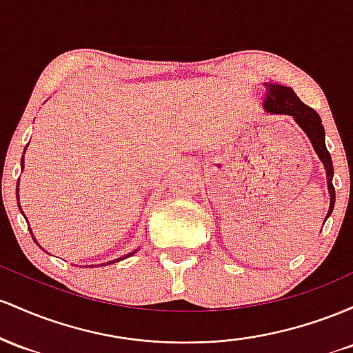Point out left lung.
Returning <instances> with one entry per match:
<instances>
[{
    "mask_svg": "<svg viewBox=\"0 0 353 353\" xmlns=\"http://www.w3.org/2000/svg\"><path fill=\"white\" fill-rule=\"evenodd\" d=\"M265 94H263V110L272 114H288L294 118L296 125L302 128V132L307 134L310 140L312 146H314L316 157L322 161L323 168H325L327 175V187L328 195H330V207H328V213L325 216V221L328 216L334 212L335 205V188L332 183L334 178V165H332V157L328 153L325 146V130H323L322 120H320L319 113L314 108L307 106L305 103L300 101L296 97L295 91L290 86L276 85V83H263ZM323 221V223H325Z\"/></svg>",
    "mask_w": 353,
    "mask_h": 353,
    "instance_id": "8db88e82",
    "label": "left lung"
}]
</instances>
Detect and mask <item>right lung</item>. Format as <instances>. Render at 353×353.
<instances>
[{"label":"right lung","mask_w":353,"mask_h":353,"mask_svg":"<svg viewBox=\"0 0 353 353\" xmlns=\"http://www.w3.org/2000/svg\"><path fill=\"white\" fill-rule=\"evenodd\" d=\"M25 152H26V148H25ZM25 152H23V157H21V168H25ZM19 187V180H18V185H17V198H18V201H19V195H18V188ZM18 207H19V210H21V205H19L18 203ZM21 213H23V210H21ZM23 216H25V213H23ZM25 219H26V216H25ZM28 221V220H26ZM28 228H30V233H31V236H33V240H34V243H37L38 245V247L39 248H41V250H45V248H43L41 247V245H39L38 243V240L37 239H34V235H33V232H31V227H28ZM46 252V250H45ZM138 252V248H137V250H133V252H130V253H126V255L125 256H120V259H117V260H112V262H106V263H100V265H112V263H117V262H120V260H125V259H128V256H132V255H134V253H137ZM100 265H83V267H100Z\"/></svg>","instance_id":"add662e5"}]
</instances>
